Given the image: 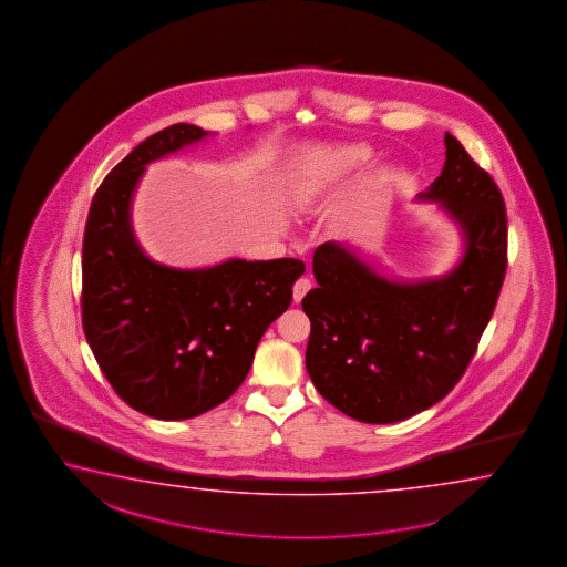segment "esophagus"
<instances>
[{
	"label": "esophagus",
	"instance_id": "34e87169",
	"mask_svg": "<svg viewBox=\"0 0 567 567\" xmlns=\"http://www.w3.org/2000/svg\"><path fill=\"white\" fill-rule=\"evenodd\" d=\"M312 282L311 278L301 277L297 282H295V287H292V297H295V302H301L302 297L311 290Z\"/></svg>",
	"mask_w": 567,
	"mask_h": 567
}]
</instances>
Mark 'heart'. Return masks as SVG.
<instances>
[{"label": "heart", "mask_w": 567, "mask_h": 567, "mask_svg": "<svg viewBox=\"0 0 567 567\" xmlns=\"http://www.w3.org/2000/svg\"><path fill=\"white\" fill-rule=\"evenodd\" d=\"M371 157L373 153L365 145H331L309 151L299 172V202L302 206H315L347 175L363 169Z\"/></svg>", "instance_id": "b5f03b06"}]
</instances>
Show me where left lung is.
<instances>
[{
	"instance_id": "obj_1",
	"label": "left lung",
	"mask_w": 567,
	"mask_h": 567,
	"mask_svg": "<svg viewBox=\"0 0 567 567\" xmlns=\"http://www.w3.org/2000/svg\"><path fill=\"white\" fill-rule=\"evenodd\" d=\"M444 147L442 174L417 197L439 202L463 234V256L449 275L390 280L339 243L321 244L312 255L319 287L302 299L311 319L305 363L324 400L359 422H400L451 392L505 280L501 189L451 133Z\"/></svg>"
}]
</instances>
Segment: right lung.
Here are the masks:
<instances>
[{"label":"right lung","instance_id":"obj_1","mask_svg":"<svg viewBox=\"0 0 567 567\" xmlns=\"http://www.w3.org/2000/svg\"><path fill=\"white\" fill-rule=\"evenodd\" d=\"M208 135L177 123L140 143L104 177L84 228V336L116 395L157 420L196 417L226 402L305 272L297 258L182 270L141 250L131 202L147 163Z\"/></svg>","mask_w":567,"mask_h":567}]
</instances>
